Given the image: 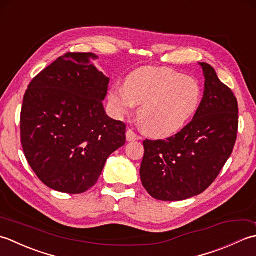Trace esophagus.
Returning a JSON list of instances; mask_svg holds the SVG:
<instances>
[{
  "label": "esophagus",
  "mask_w": 256,
  "mask_h": 256,
  "mask_svg": "<svg viewBox=\"0 0 256 256\" xmlns=\"http://www.w3.org/2000/svg\"><path fill=\"white\" fill-rule=\"evenodd\" d=\"M126 139L127 142H136V140H139L140 137L138 134H136L134 132H132V129H128L127 132H126Z\"/></svg>",
  "instance_id": "34e87169"
}]
</instances>
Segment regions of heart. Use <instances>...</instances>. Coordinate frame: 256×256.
<instances>
[{
	"mask_svg": "<svg viewBox=\"0 0 256 256\" xmlns=\"http://www.w3.org/2000/svg\"><path fill=\"white\" fill-rule=\"evenodd\" d=\"M109 110L122 119L138 108V119L151 136L166 137L184 128L201 102V88L191 77L164 67H142L107 94Z\"/></svg>",
	"mask_w": 256,
	"mask_h": 256,
	"instance_id": "obj_1",
	"label": "heart"
}]
</instances>
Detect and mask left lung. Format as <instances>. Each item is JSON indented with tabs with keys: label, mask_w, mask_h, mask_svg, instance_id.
<instances>
[{
	"label": "left lung",
	"mask_w": 256,
	"mask_h": 256,
	"mask_svg": "<svg viewBox=\"0 0 256 256\" xmlns=\"http://www.w3.org/2000/svg\"><path fill=\"white\" fill-rule=\"evenodd\" d=\"M204 94L190 124L166 140H144L140 178L157 200L181 201L202 194L233 151L238 126V100L212 66L199 62Z\"/></svg>",
	"instance_id": "8db88e82"
}]
</instances>
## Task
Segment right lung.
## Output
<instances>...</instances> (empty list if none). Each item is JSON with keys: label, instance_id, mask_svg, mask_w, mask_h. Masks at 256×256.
Returning a JSON list of instances; mask_svg holds the SVG:
<instances>
[{"label": "right lung", "instance_id": "1", "mask_svg": "<svg viewBox=\"0 0 256 256\" xmlns=\"http://www.w3.org/2000/svg\"><path fill=\"white\" fill-rule=\"evenodd\" d=\"M92 53H68L30 82L20 112L26 160L44 184L78 194L96 184L106 161L126 142V124L107 116L109 78Z\"/></svg>", "mask_w": 256, "mask_h": 256}]
</instances>
